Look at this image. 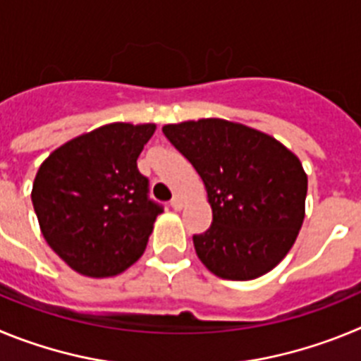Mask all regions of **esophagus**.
<instances>
[{"instance_id": "34e87169", "label": "esophagus", "mask_w": 361, "mask_h": 361, "mask_svg": "<svg viewBox=\"0 0 361 361\" xmlns=\"http://www.w3.org/2000/svg\"><path fill=\"white\" fill-rule=\"evenodd\" d=\"M171 208L175 209V212H180V209H183V199H180V197H173V199H171Z\"/></svg>"}]
</instances>
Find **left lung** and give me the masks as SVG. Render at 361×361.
<instances>
[{"instance_id": "8db88e82", "label": "left lung", "mask_w": 361, "mask_h": 361, "mask_svg": "<svg viewBox=\"0 0 361 361\" xmlns=\"http://www.w3.org/2000/svg\"><path fill=\"white\" fill-rule=\"evenodd\" d=\"M162 133L208 191L213 222L193 235L204 266L226 280L266 275L304 222L307 175L298 157L273 137L224 119L166 124Z\"/></svg>"}]
</instances>
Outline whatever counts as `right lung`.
Returning <instances> with one entry per match:
<instances>
[{
    "mask_svg": "<svg viewBox=\"0 0 361 361\" xmlns=\"http://www.w3.org/2000/svg\"><path fill=\"white\" fill-rule=\"evenodd\" d=\"M155 124L111 123L50 153L32 188L44 240L81 275H119L139 260L162 204L137 159Z\"/></svg>",
    "mask_w": 361,
    "mask_h": 361,
    "instance_id": "right-lung-1",
    "label": "right lung"
}]
</instances>
